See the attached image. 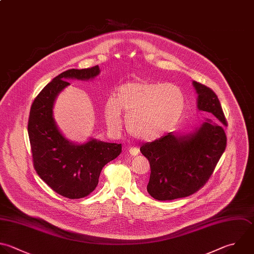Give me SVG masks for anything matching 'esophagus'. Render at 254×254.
<instances>
[{"mask_svg":"<svg viewBox=\"0 0 254 254\" xmlns=\"http://www.w3.org/2000/svg\"><path fill=\"white\" fill-rule=\"evenodd\" d=\"M128 152H129V154H130L131 156H133V157H135V156H137V155L139 154V150H138L137 148H130V149L128 150Z\"/></svg>","mask_w":254,"mask_h":254,"instance_id":"obj_1","label":"esophagus"}]
</instances>
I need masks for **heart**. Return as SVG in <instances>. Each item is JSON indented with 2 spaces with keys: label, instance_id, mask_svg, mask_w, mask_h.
<instances>
[{
  "label": "heart",
  "instance_id": "1",
  "mask_svg": "<svg viewBox=\"0 0 254 254\" xmlns=\"http://www.w3.org/2000/svg\"><path fill=\"white\" fill-rule=\"evenodd\" d=\"M185 105V94L179 86L138 79L120 85L115 98L105 102L103 113L111 131L119 130L123 113L130 135L153 142L179 124Z\"/></svg>",
  "mask_w": 254,
  "mask_h": 254
}]
</instances>
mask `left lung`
<instances>
[{"mask_svg":"<svg viewBox=\"0 0 254 254\" xmlns=\"http://www.w3.org/2000/svg\"><path fill=\"white\" fill-rule=\"evenodd\" d=\"M196 107L210 118L187 134L168 133L145 143L141 153L151 167L147 190L158 200H172L192 194L209 179L226 147L222 125L226 121L216 94L205 85L192 81Z\"/></svg>","mask_w":254,"mask_h":254,"instance_id":"8db88e82","label":"left lung"}]
</instances>
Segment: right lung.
<instances>
[{
  "instance_id": "right-lung-1",
  "label": "right lung",
  "mask_w": 254,
  "mask_h": 254,
  "mask_svg": "<svg viewBox=\"0 0 254 254\" xmlns=\"http://www.w3.org/2000/svg\"><path fill=\"white\" fill-rule=\"evenodd\" d=\"M99 73L98 65L68 69L46 85L31 107L28 132L35 169L49 187L70 199L84 197L93 191L102 168L122 150L121 144L94 138L74 143L62 133L54 118L57 97L70 85L66 80H90Z\"/></svg>"
}]
</instances>
